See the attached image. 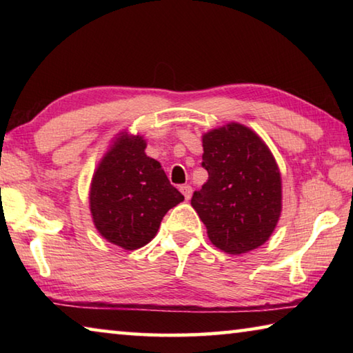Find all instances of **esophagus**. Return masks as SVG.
I'll return each mask as SVG.
<instances>
[{
	"instance_id": "obj_1",
	"label": "esophagus",
	"mask_w": 353,
	"mask_h": 353,
	"mask_svg": "<svg viewBox=\"0 0 353 353\" xmlns=\"http://www.w3.org/2000/svg\"><path fill=\"white\" fill-rule=\"evenodd\" d=\"M179 190L182 191V194L185 196V199L190 201V198H191V193H193V190H191L190 185H181V188H179Z\"/></svg>"
}]
</instances>
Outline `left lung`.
Returning <instances> with one entry per match:
<instances>
[{
    "label": "left lung",
    "instance_id": "1",
    "mask_svg": "<svg viewBox=\"0 0 353 353\" xmlns=\"http://www.w3.org/2000/svg\"><path fill=\"white\" fill-rule=\"evenodd\" d=\"M202 166L208 181L194 191L191 207L208 240L227 254H246L265 244L282 213V176L261 137L240 123L202 135Z\"/></svg>",
    "mask_w": 353,
    "mask_h": 353
}]
</instances>
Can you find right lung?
I'll list each match as a JSON object with an SVG mask.
<instances>
[{"mask_svg": "<svg viewBox=\"0 0 353 353\" xmlns=\"http://www.w3.org/2000/svg\"><path fill=\"white\" fill-rule=\"evenodd\" d=\"M145 149L143 135L119 132L99 160L88 193L99 235L124 250L151 241L166 212L183 201L162 165L148 157Z\"/></svg>", "mask_w": 353, "mask_h": 353, "instance_id": "right-lung-1", "label": "right lung"}]
</instances>
